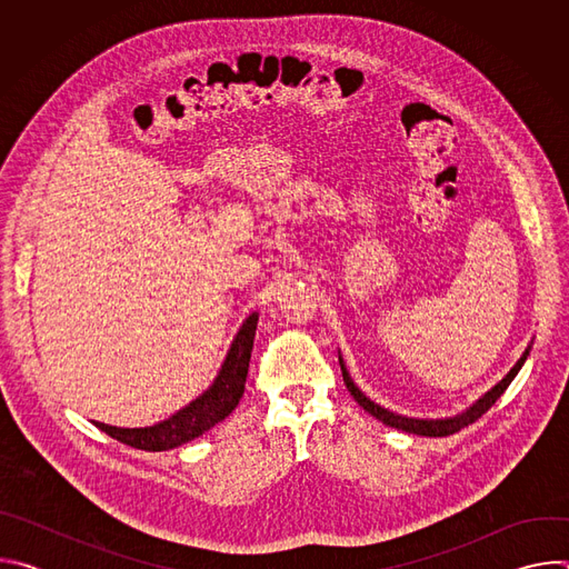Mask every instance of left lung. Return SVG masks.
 <instances>
[{"label": "left lung", "mask_w": 569, "mask_h": 569, "mask_svg": "<svg viewBox=\"0 0 569 569\" xmlns=\"http://www.w3.org/2000/svg\"><path fill=\"white\" fill-rule=\"evenodd\" d=\"M531 347H533V338L531 342L527 345V349L522 351V356L518 358V362L507 371V376L502 380H498L489 391H483L477 400H472L466 410L452 415V417H441V419H417V417H405V415H396L387 408H382V405H378L376 400H371L367 393H362V389L353 382L347 365H345V358L340 353V367H342V378H345V385L347 389L351 391V396L358 400L360 408H365V412H369L371 417H376L378 421H382L385 426L389 428H396V430H402V432H412V435H421V437H448V435H455L459 432L461 428H468L470 423H475L481 415L489 412L493 408V402L507 391V387L513 382V378L518 376V371L522 369V365L527 362L529 353H531Z\"/></svg>", "instance_id": "left-lung-1"}]
</instances>
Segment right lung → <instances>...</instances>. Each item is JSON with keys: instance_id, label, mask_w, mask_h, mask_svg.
<instances>
[{"instance_id": "obj_1", "label": "right lung", "mask_w": 569, "mask_h": 569, "mask_svg": "<svg viewBox=\"0 0 569 569\" xmlns=\"http://www.w3.org/2000/svg\"><path fill=\"white\" fill-rule=\"evenodd\" d=\"M257 323H259V312L254 310L246 321L240 323V329L233 336L227 349V356L216 378L211 380V385L191 402H187L184 408L173 412L169 419L157 421L146 428H117L99 421H92V423L106 435H110L112 439L148 452L173 450L178 446H184L202 437L236 410V405L242 398V391H246Z\"/></svg>"}]
</instances>
